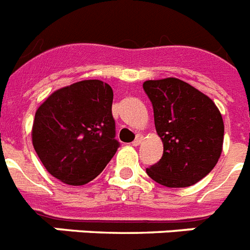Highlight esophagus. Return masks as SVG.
Here are the masks:
<instances>
[{"label":"esophagus","mask_w":250,"mask_h":250,"mask_svg":"<svg viewBox=\"0 0 250 250\" xmlns=\"http://www.w3.org/2000/svg\"><path fill=\"white\" fill-rule=\"evenodd\" d=\"M143 139H145L143 134H137V138H135L134 142H133V146H139L142 142H143Z\"/></svg>","instance_id":"obj_1"}]
</instances>
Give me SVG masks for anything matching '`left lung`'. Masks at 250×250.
Masks as SVG:
<instances>
[{"label":"left lung","mask_w":250,"mask_h":250,"mask_svg":"<svg viewBox=\"0 0 250 250\" xmlns=\"http://www.w3.org/2000/svg\"><path fill=\"white\" fill-rule=\"evenodd\" d=\"M143 89L153 105L163 157L146 169L155 182L170 188L188 187L218 163L223 148L222 115L210 98L175 77L148 80Z\"/></svg>","instance_id":"obj_1"}]
</instances>
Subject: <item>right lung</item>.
<instances>
[{"mask_svg": "<svg viewBox=\"0 0 250 250\" xmlns=\"http://www.w3.org/2000/svg\"><path fill=\"white\" fill-rule=\"evenodd\" d=\"M113 91L101 80L61 87L36 111L32 143L50 174L83 186L101 174L117 151Z\"/></svg>", "mask_w": 250, "mask_h": 250, "instance_id": "obj_1", "label": "right lung"}]
</instances>
